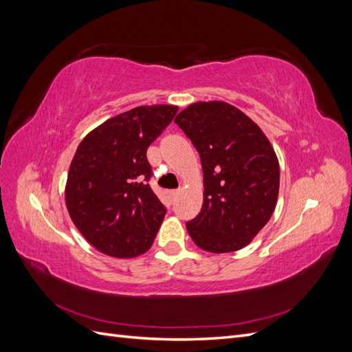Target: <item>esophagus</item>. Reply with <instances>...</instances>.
<instances>
[{"label": "esophagus", "instance_id": "1", "mask_svg": "<svg viewBox=\"0 0 352 352\" xmlns=\"http://www.w3.org/2000/svg\"><path fill=\"white\" fill-rule=\"evenodd\" d=\"M179 192H180L179 189H175V190H172V192H170V198H172V201H175L179 197Z\"/></svg>", "mask_w": 352, "mask_h": 352}]
</instances>
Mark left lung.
Here are the masks:
<instances>
[{"instance_id":"1","label":"left lung","mask_w":352,"mask_h":352,"mask_svg":"<svg viewBox=\"0 0 352 352\" xmlns=\"http://www.w3.org/2000/svg\"><path fill=\"white\" fill-rule=\"evenodd\" d=\"M175 123L201 157L204 204L186 221L190 238L210 252L243 248L265 226L279 194V162L248 116L223 101L195 102Z\"/></svg>"}]
</instances>
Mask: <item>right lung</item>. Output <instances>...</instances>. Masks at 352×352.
<instances>
[{
  "label": "right lung",
  "mask_w": 352,
  "mask_h": 352,
  "mask_svg": "<svg viewBox=\"0 0 352 352\" xmlns=\"http://www.w3.org/2000/svg\"><path fill=\"white\" fill-rule=\"evenodd\" d=\"M177 113L175 105H142L104 122L78 146L66 204L87 241L111 257H136L154 242L167 208L150 186L146 150Z\"/></svg>",
  "instance_id": "obj_1"
}]
</instances>
